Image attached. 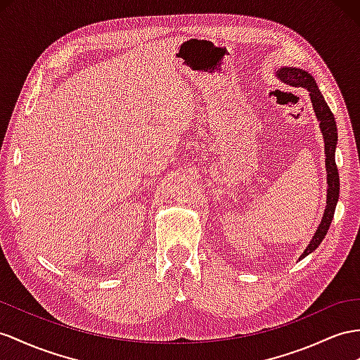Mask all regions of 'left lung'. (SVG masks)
Returning a JSON list of instances; mask_svg holds the SVG:
<instances>
[{
  "mask_svg": "<svg viewBox=\"0 0 360 360\" xmlns=\"http://www.w3.org/2000/svg\"><path fill=\"white\" fill-rule=\"evenodd\" d=\"M276 76H278L285 84H289L292 86H298V88H307L310 92V98L313 103V109H315V114L319 120V127L322 131V135H324V143H326V167H327V184H328V190H327V207L324 211V217H322V222L319 228L316 229L315 236H313L310 245L307 246V250L302 252L301 259L313 252L319 246L322 242V238L326 237L331 220H333L335 216V208L338 204V198H339V173L336 167V161H335V150H336V143H338V131H336V122H335V115L331 112L327 101L322 97L321 91L318 89V85L315 79L309 75L307 71L300 70V68H280L276 71Z\"/></svg>",
  "mask_w": 360,
  "mask_h": 360,
  "instance_id": "obj_1",
  "label": "left lung"
}]
</instances>
